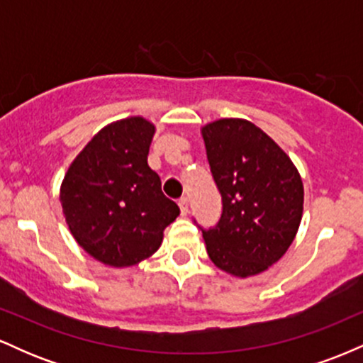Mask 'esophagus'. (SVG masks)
Segmentation results:
<instances>
[{
  "instance_id": "obj_1",
  "label": "esophagus",
  "mask_w": 363,
  "mask_h": 363,
  "mask_svg": "<svg viewBox=\"0 0 363 363\" xmlns=\"http://www.w3.org/2000/svg\"><path fill=\"white\" fill-rule=\"evenodd\" d=\"M179 208H181V215H187V208H189V201H187V198L179 199Z\"/></svg>"
}]
</instances>
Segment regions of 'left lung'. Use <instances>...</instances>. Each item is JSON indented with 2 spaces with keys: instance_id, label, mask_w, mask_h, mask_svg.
<instances>
[{
  "instance_id": "left-lung-1",
  "label": "left lung",
  "mask_w": 363,
  "mask_h": 363,
  "mask_svg": "<svg viewBox=\"0 0 363 363\" xmlns=\"http://www.w3.org/2000/svg\"><path fill=\"white\" fill-rule=\"evenodd\" d=\"M222 216L203 230L216 268L256 277L280 261L297 235L303 184L290 157L247 119L225 118L201 128Z\"/></svg>"
}]
</instances>
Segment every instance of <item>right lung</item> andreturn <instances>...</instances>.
<instances>
[{
  "mask_svg": "<svg viewBox=\"0 0 363 363\" xmlns=\"http://www.w3.org/2000/svg\"><path fill=\"white\" fill-rule=\"evenodd\" d=\"M155 124L141 116L102 128L66 170L60 201L78 245L112 268L135 266L158 251L179 206L162 193L148 165Z\"/></svg>",
  "mask_w": 363,
  "mask_h": 363,
  "instance_id": "add662e5",
  "label": "right lung"
}]
</instances>
